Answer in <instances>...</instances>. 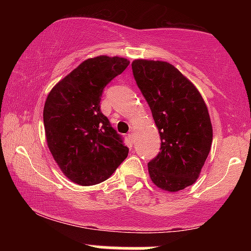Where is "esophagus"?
<instances>
[{"mask_svg":"<svg viewBox=\"0 0 251 251\" xmlns=\"http://www.w3.org/2000/svg\"><path fill=\"white\" fill-rule=\"evenodd\" d=\"M127 137H128L129 139H131V140H134V129H133V128L129 129V132H128Z\"/></svg>","mask_w":251,"mask_h":251,"instance_id":"34e87169","label":"esophagus"}]
</instances>
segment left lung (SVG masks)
<instances>
[{
  "label": "left lung",
  "mask_w": 251,
  "mask_h": 251,
  "mask_svg": "<svg viewBox=\"0 0 251 251\" xmlns=\"http://www.w3.org/2000/svg\"><path fill=\"white\" fill-rule=\"evenodd\" d=\"M135 82L151 108L160 152L150 160L158 188L176 192L192 185L211 149L212 126L197 88L171 63L134 60Z\"/></svg>",
  "instance_id": "1"
}]
</instances>
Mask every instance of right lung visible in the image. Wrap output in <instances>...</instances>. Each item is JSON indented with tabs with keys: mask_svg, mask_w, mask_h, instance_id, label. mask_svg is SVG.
<instances>
[{
	"mask_svg": "<svg viewBox=\"0 0 251 251\" xmlns=\"http://www.w3.org/2000/svg\"><path fill=\"white\" fill-rule=\"evenodd\" d=\"M129 65L118 56L88 59L54 86L43 108L48 148L72 181L106 180L128 154L124 138L100 109L103 88Z\"/></svg>",
	"mask_w": 251,
	"mask_h": 251,
	"instance_id": "right-lung-1",
	"label": "right lung"
}]
</instances>
